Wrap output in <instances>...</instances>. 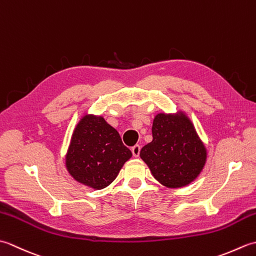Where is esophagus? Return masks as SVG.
I'll return each mask as SVG.
<instances>
[{
	"instance_id": "34e87169",
	"label": "esophagus",
	"mask_w": 256,
	"mask_h": 256,
	"mask_svg": "<svg viewBox=\"0 0 256 256\" xmlns=\"http://www.w3.org/2000/svg\"><path fill=\"white\" fill-rule=\"evenodd\" d=\"M140 145H135L132 148V153L134 157H138L140 156Z\"/></svg>"
}]
</instances>
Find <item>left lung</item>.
<instances>
[{"mask_svg": "<svg viewBox=\"0 0 256 256\" xmlns=\"http://www.w3.org/2000/svg\"><path fill=\"white\" fill-rule=\"evenodd\" d=\"M153 140L140 156L152 175L167 188H182L202 172L208 150L192 120L182 110L157 113L152 126Z\"/></svg>", "mask_w": 256, "mask_h": 256, "instance_id": "obj_1", "label": "left lung"}]
</instances>
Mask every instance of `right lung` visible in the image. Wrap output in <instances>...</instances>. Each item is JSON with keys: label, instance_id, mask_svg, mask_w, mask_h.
Returning <instances> with one entry per match:
<instances>
[{"label": "right lung", "instance_id": "obj_1", "mask_svg": "<svg viewBox=\"0 0 256 256\" xmlns=\"http://www.w3.org/2000/svg\"><path fill=\"white\" fill-rule=\"evenodd\" d=\"M131 157L132 152L104 118L86 112L72 131L64 166L76 182L100 190L116 180Z\"/></svg>", "mask_w": 256, "mask_h": 256}]
</instances>
